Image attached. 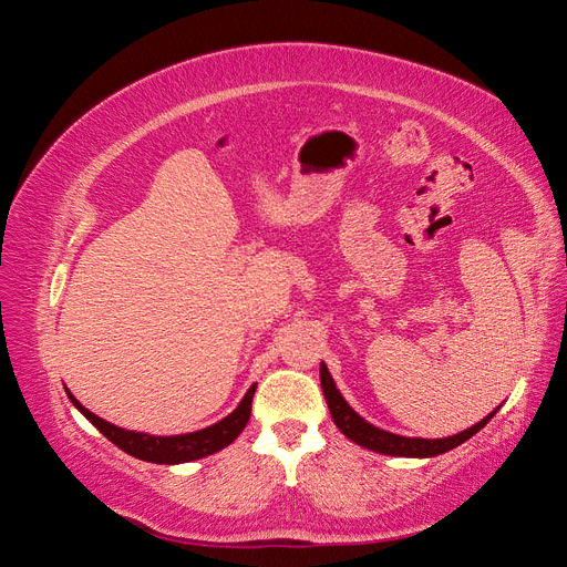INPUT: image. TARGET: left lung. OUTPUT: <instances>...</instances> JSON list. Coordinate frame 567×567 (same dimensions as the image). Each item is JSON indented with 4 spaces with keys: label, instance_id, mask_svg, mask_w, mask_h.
<instances>
[{
    "label": "left lung",
    "instance_id": "obj_1",
    "mask_svg": "<svg viewBox=\"0 0 567 567\" xmlns=\"http://www.w3.org/2000/svg\"><path fill=\"white\" fill-rule=\"evenodd\" d=\"M319 379H321V390H323V398L326 404H329L331 411V419L338 425V431L350 437L352 442H357L359 447L371 450V452H379V454H388V456H409V458H431V456H440L444 452H450L458 444H463L466 440H471L477 431H483V427L489 423V419L496 414V406L492 414H487L483 421H477L475 425L466 427V431H461L452 437H440V440H423V437H404V435H394L383 431V427H375L373 423L364 421L362 416L357 414V411L346 402L342 398L340 390L336 388L329 367L321 362L319 367Z\"/></svg>",
    "mask_w": 567,
    "mask_h": 567
}]
</instances>
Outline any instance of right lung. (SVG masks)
Segmentation results:
<instances>
[{"label": "right lung", "instance_id": "1", "mask_svg": "<svg viewBox=\"0 0 567 567\" xmlns=\"http://www.w3.org/2000/svg\"><path fill=\"white\" fill-rule=\"evenodd\" d=\"M257 383H252L248 388V392L244 394V400L238 402V406L231 411L227 419L217 421L215 425L203 427V431L196 433H184V435H148V433H136V431H125V427H117L109 421H104L101 416L92 414L90 409H84L75 398L73 392L65 388V394L71 398V402L75 404V409L80 414L87 419L92 425H96V431L109 437L115 447L123 450L125 454L142 458L148 463H186V461H196L203 456H210L219 450L229 447V444L241 435V431L246 427L248 419H250V404H252V394H255Z\"/></svg>", "mask_w": 567, "mask_h": 567}]
</instances>
